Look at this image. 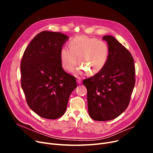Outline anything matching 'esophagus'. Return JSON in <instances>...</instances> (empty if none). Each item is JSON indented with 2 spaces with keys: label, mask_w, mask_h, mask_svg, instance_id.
<instances>
[{
  "label": "esophagus",
  "mask_w": 153,
  "mask_h": 153,
  "mask_svg": "<svg viewBox=\"0 0 153 153\" xmlns=\"http://www.w3.org/2000/svg\"><path fill=\"white\" fill-rule=\"evenodd\" d=\"M77 82L78 84H81L82 82V78L81 77H77Z\"/></svg>",
  "instance_id": "esophagus-1"
}]
</instances>
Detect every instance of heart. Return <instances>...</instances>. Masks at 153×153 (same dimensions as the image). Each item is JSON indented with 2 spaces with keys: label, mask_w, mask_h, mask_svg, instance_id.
I'll return each mask as SVG.
<instances>
[{
  "label": "heart",
  "mask_w": 153,
  "mask_h": 153,
  "mask_svg": "<svg viewBox=\"0 0 153 153\" xmlns=\"http://www.w3.org/2000/svg\"><path fill=\"white\" fill-rule=\"evenodd\" d=\"M68 48H62L60 51L61 66L66 71L72 72L77 62L81 64L77 68V73L88 71L95 74L105 67L108 60L110 48L108 44L97 38L78 36L68 42Z\"/></svg>",
  "instance_id": "obj_1"
}]
</instances>
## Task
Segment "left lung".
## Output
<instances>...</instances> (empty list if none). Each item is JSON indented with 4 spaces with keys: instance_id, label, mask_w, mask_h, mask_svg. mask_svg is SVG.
<instances>
[{
    "instance_id": "obj_1",
    "label": "left lung",
    "mask_w": 153,
    "mask_h": 153,
    "mask_svg": "<svg viewBox=\"0 0 153 153\" xmlns=\"http://www.w3.org/2000/svg\"><path fill=\"white\" fill-rule=\"evenodd\" d=\"M110 48L103 69L84 79L89 116L96 121L115 119L126 109L135 84V67L130 52L112 36H103Z\"/></svg>"
}]
</instances>
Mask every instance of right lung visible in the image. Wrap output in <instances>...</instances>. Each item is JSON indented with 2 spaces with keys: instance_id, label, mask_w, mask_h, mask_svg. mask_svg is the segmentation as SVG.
Here are the masks:
<instances>
[{
  "instance_id": "obj_1",
  "label": "right lung",
  "mask_w": 153,
  "mask_h": 153,
  "mask_svg": "<svg viewBox=\"0 0 153 153\" xmlns=\"http://www.w3.org/2000/svg\"><path fill=\"white\" fill-rule=\"evenodd\" d=\"M69 37L59 32H40L24 51L21 85L29 107L39 117L57 119L65 113L76 77L61 66L60 51Z\"/></svg>"
}]
</instances>
